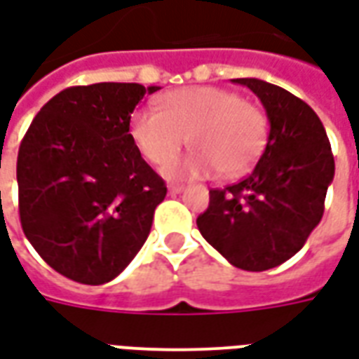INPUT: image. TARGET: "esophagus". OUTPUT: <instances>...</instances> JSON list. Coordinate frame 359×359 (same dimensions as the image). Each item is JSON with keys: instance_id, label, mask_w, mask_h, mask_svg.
Returning a JSON list of instances; mask_svg holds the SVG:
<instances>
[{"instance_id": "1", "label": "esophagus", "mask_w": 359, "mask_h": 359, "mask_svg": "<svg viewBox=\"0 0 359 359\" xmlns=\"http://www.w3.org/2000/svg\"><path fill=\"white\" fill-rule=\"evenodd\" d=\"M184 190V187H180V184H171L169 187V194H180Z\"/></svg>"}]
</instances>
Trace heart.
I'll return each instance as SVG.
<instances>
[{"instance_id": "1", "label": "heart", "mask_w": 359, "mask_h": 359, "mask_svg": "<svg viewBox=\"0 0 359 359\" xmlns=\"http://www.w3.org/2000/svg\"><path fill=\"white\" fill-rule=\"evenodd\" d=\"M269 136L267 115L231 90L188 86L163 95L157 111H136L130 138L142 156L165 167L190 138L194 151L169 167L171 179H196L223 172L242 177L264 156Z\"/></svg>"}]
</instances>
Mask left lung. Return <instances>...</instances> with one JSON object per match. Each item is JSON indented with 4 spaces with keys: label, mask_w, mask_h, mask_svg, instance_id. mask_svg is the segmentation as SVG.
<instances>
[{
    "label": "left lung",
    "mask_w": 359,
    "mask_h": 359,
    "mask_svg": "<svg viewBox=\"0 0 359 359\" xmlns=\"http://www.w3.org/2000/svg\"><path fill=\"white\" fill-rule=\"evenodd\" d=\"M233 82L248 86L264 103L267 146L250 177L210 190V208L196 223L229 264L267 271L300 252L319 225L334 157L323 123L308 103L259 79Z\"/></svg>",
    "instance_id": "1"
}]
</instances>
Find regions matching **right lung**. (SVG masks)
<instances>
[{"label":"right lung","instance_id":"obj_1","mask_svg":"<svg viewBox=\"0 0 359 359\" xmlns=\"http://www.w3.org/2000/svg\"><path fill=\"white\" fill-rule=\"evenodd\" d=\"M136 82L73 86L43 105L17 157L20 225L53 269L82 285L121 275L148 238L167 187L130 138Z\"/></svg>","mask_w":359,"mask_h":359}]
</instances>
